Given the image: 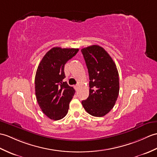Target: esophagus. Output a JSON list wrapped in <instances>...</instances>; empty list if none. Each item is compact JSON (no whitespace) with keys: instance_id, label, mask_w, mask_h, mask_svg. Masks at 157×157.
<instances>
[{"instance_id":"obj_1","label":"esophagus","mask_w":157,"mask_h":157,"mask_svg":"<svg viewBox=\"0 0 157 157\" xmlns=\"http://www.w3.org/2000/svg\"><path fill=\"white\" fill-rule=\"evenodd\" d=\"M75 90H76V91H78V89H79V86H78V85H76V86H75Z\"/></svg>"}]
</instances>
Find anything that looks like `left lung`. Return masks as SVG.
<instances>
[{
    "mask_svg": "<svg viewBox=\"0 0 157 157\" xmlns=\"http://www.w3.org/2000/svg\"><path fill=\"white\" fill-rule=\"evenodd\" d=\"M88 70L90 94L82 104L90 115L101 117L110 112L119 94V75L116 65L106 51L99 45L81 50Z\"/></svg>",
    "mask_w": 157,
    "mask_h": 157,
    "instance_id": "8db88e82",
    "label": "left lung"
}]
</instances>
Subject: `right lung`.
Wrapping results in <instances>:
<instances>
[{
	"label": "right lung",
	"mask_w": 157,
	"mask_h": 157,
	"mask_svg": "<svg viewBox=\"0 0 157 157\" xmlns=\"http://www.w3.org/2000/svg\"><path fill=\"white\" fill-rule=\"evenodd\" d=\"M78 51L53 47L39 64L35 79V95L41 110L52 120L62 119L67 114L75 91L63 81L65 78L64 66Z\"/></svg>",
	"instance_id": "add662e5"
}]
</instances>
